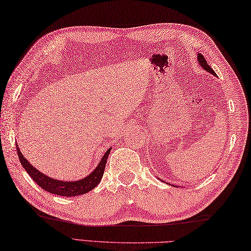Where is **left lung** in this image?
Wrapping results in <instances>:
<instances>
[{"label": "left lung", "mask_w": 251, "mask_h": 251, "mask_svg": "<svg viewBox=\"0 0 251 251\" xmlns=\"http://www.w3.org/2000/svg\"><path fill=\"white\" fill-rule=\"evenodd\" d=\"M198 60H199L200 66H201V67L203 68V69H205L206 71H208L209 74H212V75H216V74H215V72H214V70L212 69V68L207 65V62H206V60H205V58H204L203 54H201V53H199V54H198Z\"/></svg>", "instance_id": "left-lung-1"}]
</instances>
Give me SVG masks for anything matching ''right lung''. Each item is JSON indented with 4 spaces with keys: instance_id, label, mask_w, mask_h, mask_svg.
I'll list each match as a JSON object with an SVG mask.
<instances>
[{
    "instance_id": "1",
    "label": "right lung",
    "mask_w": 251,
    "mask_h": 251,
    "mask_svg": "<svg viewBox=\"0 0 251 251\" xmlns=\"http://www.w3.org/2000/svg\"><path fill=\"white\" fill-rule=\"evenodd\" d=\"M17 154L20 158V161L22 166L24 167L26 172L30 176L36 183H37L43 190L47 191V192L56 195H61V197H76V195L85 194L90 192L91 190H93L97 186L100 181H101L104 170H105V165L108 158V154L111 152V148L103 154L101 161L98 165V167L90 173L89 176H86L84 179H81L78 181H61L52 179L44 173L40 172L39 170L36 169L34 166L30 165V162L27 161V159L23 156L20 148L17 147Z\"/></svg>"
}]
</instances>
